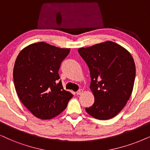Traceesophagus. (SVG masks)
<instances>
[{"mask_svg":"<svg viewBox=\"0 0 150 150\" xmlns=\"http://www.w3.org/2000/svg\"><path fill=\"white\" fill-rule=\"evenodd\" d=\"M83 90L82 89H81V90H79V91L76 92V95H81V94L83 93Z\"/></svg>","mask_w":150,"mask_h":150,"instance_id":"34e87169","label":"esophagus"}]
</instances>
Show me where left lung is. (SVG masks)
<instances>
[{
  "label": "left lung",
  "mask_w": 150,
  "mask_h": 150,
  "mask_svg": "<svg viewBox=\"0 0 150 150\" xmlns=\"http://www.w3.org/2000/svg\"><path fill=\"white\" fill-rule=\"evenodd\" d=\"M90 69L91 89L95 102L86 108L98 120L114 117L122 110L132 93L136 66L132 55L125 48L107 41L79 49Z\"/></svg>",
  "instance_id": "obj_1"
}]
</instances>
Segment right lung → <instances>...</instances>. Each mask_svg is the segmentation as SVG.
<instances>
[{"mask_svg":"<svg viewBox=\"0 0 150 150\" xmlns=\"http://www.w3.org/2000/svg\"><path fill=\"white\" fill-rule=\"evenodd\" d=\"M69 49L45 42L32 44L18 55L13 70L14 87L22 103L33 115L49 120L61 113L73 97L66 91L58 71Z\"/></svg>","mask_w":150,"mask_h":150,"instance_id":"right-lung-1","label":"right lung"}]
</instances>
